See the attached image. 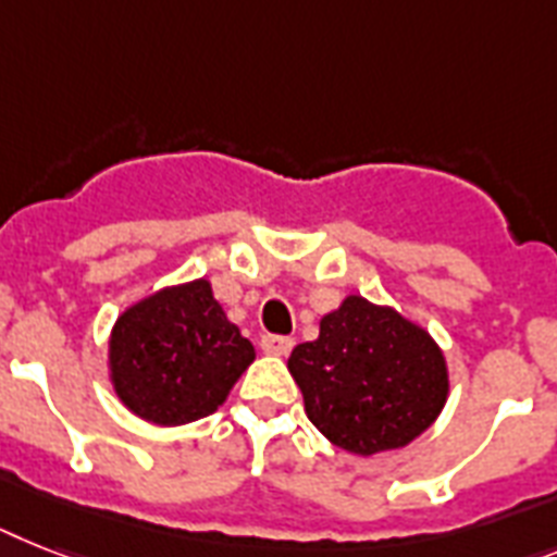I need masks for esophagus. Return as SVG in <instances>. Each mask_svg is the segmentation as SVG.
Instances as JSON below:
<instances>
[{
    "label": "esophagus",
    "instance_id": "34e87169",
    "mask_svg": "<svg viewBox=\"0 0 557 557\" xmlns=\"http://www.w3.org/2000/svg\"><path fill=\"white\" fill-rule=\"evenodd\" d=\"M261 350L270 356H287L293 350V338L289 335H261Z\"/></svg>",
    "mask_w": 557,
    "mask_h": 557
}]
</instances>
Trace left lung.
<instances>
[{
	"instance_id": "obj_1",
	"label": "left lung",
	"mask_w": 557,
	"mask_h": 557,
	"mask_svg": "<svg viewBox=\"0 0 557 557\" xmlns=\"http://www.w3.org/2000/svg\"><path fill=\"white\" fill-rule=\"evenodd\" d=\"M287 367L315 430L356 455L407 447L449 395L447 361L433 335L361 296L327 312L319 338L298 344Z\"/></svg>"
}]
</instances>
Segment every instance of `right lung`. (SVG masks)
I'll return each mask as SVG.
<instances>
[{"mask_svg":"<svg viewBox=\"0 0 557 557\" xmlns=\"http://www.w3.org/2000/svg\"><path fill=\"white\" fill-rule=\"evenodd\" d=\"M252 358L210 282L196 278L127 307L110 333L108 367L133 416L178 426L219 410Z\"/></svg>","mask_w":557,"mask_h":557,"instance_id":"obj_1","label":"right lung"}]
</instances>
